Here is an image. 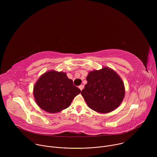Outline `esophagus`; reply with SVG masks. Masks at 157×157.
I'll return each instance as SVG.
<instances>
[{"instance_id": "34e87169", "label": "esophagus", "mask_w": 157, "mask_h": 157, "mask_svg": "<svg viewBox=\"0 0 157 157\" xmlns=\"http://www.w3.org/2000/svg\"><path fill=\"white\" fill-rule=\"evenodd\" d=\"M79 88L80 89L81 91H82V89H83V88H84V85H80V86H79Z\"/></svg>"}]
</instances>
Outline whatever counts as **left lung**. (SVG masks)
<instances>
[{
  "label": "left lung",
  "instance_id": "1",
  "mask_svg": "<svg viewBox=\"0 0 157 157\" xmlns=\"http://www.w3.org/2000/svg\"><path fill=\"white\" fill-rule=\"evenodd\" d=\"M81 94L87 105L101 113H108L116 109L125 95L122 80L107 67L89 72Z\"/></svg>",
  "mask_w": 157,
  "mask_h": 157
}]
</instances>
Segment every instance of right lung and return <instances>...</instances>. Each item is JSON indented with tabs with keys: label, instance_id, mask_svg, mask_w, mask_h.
I'll return each mask as SVG.
<instances>
[{
	"label": "right lung",
	"instance_id": "add662e5",
	"mask_svg": "<svg viewBox=\"0 0 157 157\" xmlns=\"http://www.w3.org/2000/svg\"><path fill=\"white\" fill-rule=\"evenodd\" d=\"M80 89L63 72L50 71L43 74L33 87L38 105L48 113H56L66 109Z\"/></svg>",
	"mask_w": 157,
	"mask_h": 157
}]
</instances>
